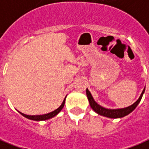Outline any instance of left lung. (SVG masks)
Returning a JSON list of instances; mask_svg holds the SVG:
<instances>
[{"label":"left lung","mask_w":149,"mask_h":149,"mask_svg":"<svg viewBox=\"0 0 149 149\" xmlns=\"http://www.w3.org/2000/svg\"><path fill=\"white\" fill-rule=\"evenodd\" d=\"M144 89L142 92L141 97H139L136 102H135L133 104H132L131 106H128L127 108H125V109H105L104 107L100 106L94 100L93 97L92 96V94L90 93V92L88 91V89H86V94H87V97L88 99V101H89V104H90L91 108L95 111V112L98 113L99 115L104 116H106V117H109V118H121V117H124L125 116L128 115L130 112H132L133 110L136 109V107L137 106L138 104L140 103L141 98H142V96L144 94Z\"/></svg>","instance_id":"1"}]
</instances>
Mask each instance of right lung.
<instances>
[{
    "label": "right lung",
    "instance_id": "right-lung-1",
    "mask_svg": "<svg viewBox=\"0 0 149 149\" xmlns=\"http://www.w3.org/2000/svg\"><path fill=\"white\" fill-rule=\"evenodd\" d=\"M65 100H63L61 105L59 107L58 109H56V110H54L53 112H49V113H47V114H44V115H37V116H30V115H26V114H24L22 112H20L21 115L24 116V117H26L28 119H30V120H36V121H40V120H49L50 118H52L53 116H55L58 114L59 112L61 111V109L64 108V105H65Z\"/></svg>",
    "mask_w": 149,
    "mask_h": 149
}]
</instances>
